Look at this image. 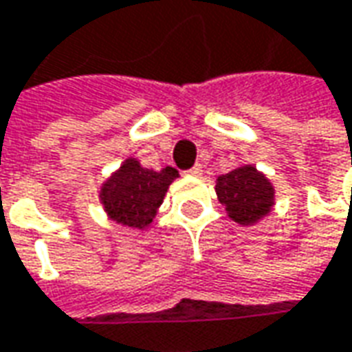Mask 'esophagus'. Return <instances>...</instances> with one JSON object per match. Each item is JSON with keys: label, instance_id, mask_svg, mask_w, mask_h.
<instances>
[{"label": "esophagus", "instance_id": "obj_1", "mask_svg": "<svg viewBox=\"0 0 352 352\" xmlns=\"http://www.w3.org/2000/svg\"><path fill=\"white\" fill-rule=\"evenodd\" d=\"M186 173H188L190 177H200V175H202V166H200V164H196V166L190 167V169H188Z\"/></svg>", "mask_w": 352, "mask_h": 352}]
</instances>
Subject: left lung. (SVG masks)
<instances>
[{
    "mask_svg": "<svg viewBox=\"0 0 352 352\" xmlns=\"http://www.w3.org/2000/svg\"><path fill=\"white\" fill-rule=\"evenodd\" d=\"M216 195L229 219L243 227L260 223L276 206V186L252 164H239L217 177Z\"/></svg>",
    "mask_w": 352,
    "mask_h": 352,
    "instance_id": "1",
    "label": "left lung"
}]
</instances>
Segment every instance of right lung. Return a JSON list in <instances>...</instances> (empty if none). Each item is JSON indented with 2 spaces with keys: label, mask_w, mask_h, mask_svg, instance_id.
<instances>
[{
  "label": "right lung",
  "mask_w": 352,
  "mask_h": 352,
  "mask_svg": "<svg viewBox=\"0 0 352 352\" xmlns=\"http://www.w3.org/2000/svg\"><path fill=\"white\" fill-rule=\"evenodd\" d=\"M175 179L179 171L173 167L154 171L142 166L138 157L129 156L100 185L98 198L113 223L144 231L154 223L167 188Z\"/></svg>",
  "instance_id": "obj_1"
}]
</instances>
